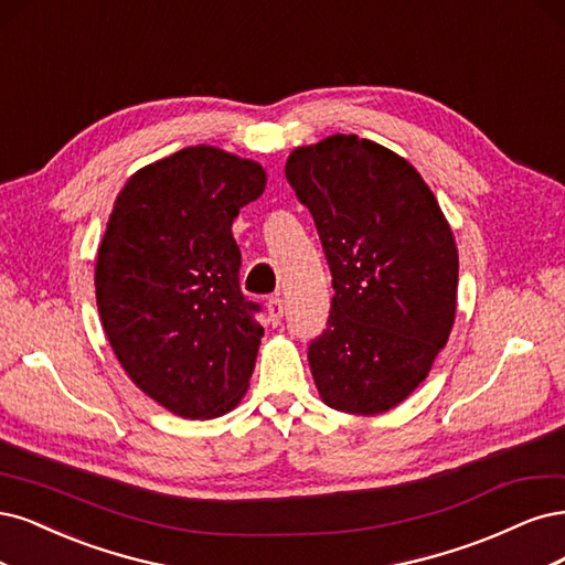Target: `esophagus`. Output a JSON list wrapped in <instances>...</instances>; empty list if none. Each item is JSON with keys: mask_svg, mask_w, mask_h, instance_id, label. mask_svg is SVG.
Wrapping results in <instances>:
<instances>
[{"mask_svg": "<svg viewBox=\"0 0 565 565\" xmlns=\"http://www.w3.org/2000/svg\"><path fill=\"white\" fill-rule=\"evenodd\" d=\"M267 315H269L271 326H279L281 319H284V300L281 298H271L267 302Z\"/></svg>", "mask_w": 565, "mask_h": 565, "instance_id": "esophagus-1", "label": "esophagus"}]
</instances>
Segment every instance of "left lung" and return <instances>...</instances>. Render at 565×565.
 I'll return each instance as SVG.
<instances>
[{"mask_svg": "<svg viewBox=\"0 0 565 565\" xmlns=\"http://www.w3.org/2000/svg\"><path fill=\"white\" fill-rule=\"evenodd\" d=\"M286 178L315 217L335 296L309 344L321 402L377 415L429 375L458 309V246L423 175L382 145L335 134L296 148Z\"/></svg>", "mask_w": 565, "mask_h": 565, "instance_id": "1", "label": "left lung"}]
</instances>
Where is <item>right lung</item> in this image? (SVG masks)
Masks as SVG:
<instances>
[{
    "label": "right lung",
    "instance_id": "obj_1",
    "mask_svg": "<svg viewBox=\"0 0 565 565\" xmlns=\"http://www.w3.org/2000/svg\"><path fill=\"white\" fill-rule=\"evenodd\" d=\"M265 185L258 161L194 145L115 199L96 258L103 331L134 385L180 417H221L248 390L265 331L242 296L232 223Z\"/></svg>",
    "mask_w": 565,
    "mask_h": 565
}]
</instances>
